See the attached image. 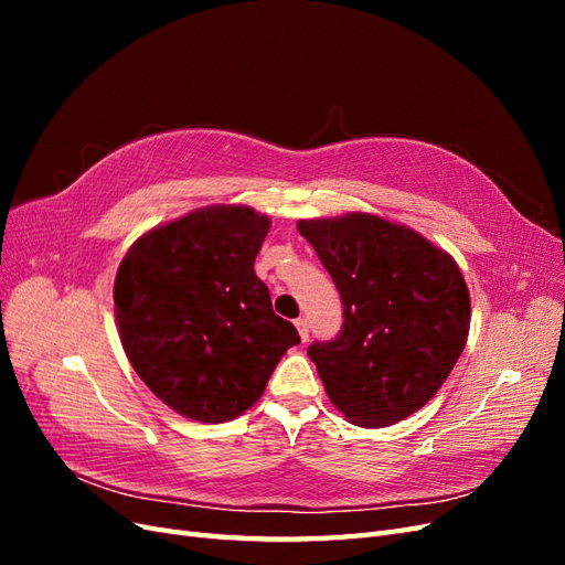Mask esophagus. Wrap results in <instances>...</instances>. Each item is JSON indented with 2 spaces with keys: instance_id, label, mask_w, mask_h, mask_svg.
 <instances>
[{
  "instance_id": "obj_1",
  "label": "esophagus",
  "mask_w": 565,
  "mask_h": 565,
  "mask_svg": "<svg viewBox=\"0 0 565 565\" xmlns=\"http://www.w3.org/2000/svg\"><path fill=\"white\" fill-rule=\"evenodd\" d=\"M295 324H297V330H299L301 341H309V320H306V318H297V320H295Z\"/></svg>"
}]
</instances>
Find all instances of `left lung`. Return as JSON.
<instances>
[{
    "label": "left lung",
    "mask_w": 565,
    "mask_h": 565,
    "mask_svg": "<svg viewBox=\"0 0 565 565\" xmlns=\"http://www.w3.org/2000/svg\"><path fill=\"white\" fill-rule=\"evenodd\" d=\"M297 228L344 303L337 339L309 347L332 405L372 429L417 413L469 337L471 299L457 262L417 231L374 214L301 218Z\"/></svg>",
    "instance_id": "8db88e82"
}]
</instances>
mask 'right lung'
Returning <instances> with one entry per match:
<instances>
[{
    "instance_id": "obj_1",
    "label": "right lung",
    "mask_w": 565,
    "mask_h": 565,
    "mask_svg": "<svg viewBox=\"0 0 565 565\" xmlns=\"http://www.w3.org/2000/svg\"><path fill=\"white\" fill-rule=\"evenodd\" d=\"M270 218L214 204L143 233L117 268L115 316L131 367L174 413L218 424L262 398L299 344L256 278Z\"/></svg>"
}]
</instances>
